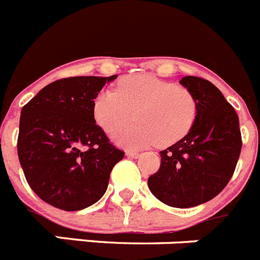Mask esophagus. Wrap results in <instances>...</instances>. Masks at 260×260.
<instances>
[{"mask_svg": "<svg viewBox=\"0 0 260 260\" xmlns=\"http://www.w3.org/2000/svg\"><path fill=\"white\" fill-rule=\"evenodd\" d=\"M126 155H127L128 157L137 158V157H139V155H141V153L138 152V151H126Z\"/></svg>", "mask_w": 260, "mask_h": 260, "instance_id": "34e87169", "label": "esophagus"}]
</instances>
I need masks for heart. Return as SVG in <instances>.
Here are the masks:
<instances>
[{
	"mask_svg": "<svg viewBox=\"0 0 260 260\" xmlns=\"http://www.w3.org/2000/svg\"><path fill=\"white\" fill-rule=\"evenodd\" d=\"M134 113L138 122L117 132L114 141L126 147H168L189 134L198 102L186 87L151 74L123 78L116 91H102L93 102V118L105 133L127 125Z\"/></svg>",
	"mask_w": 260,
	"mask_h": 260,
	"instance_id": "heart-1",
	"label": "heart"
}]
</instances>
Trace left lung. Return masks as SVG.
Here are the masks:
<instances>
[{
  "mask_svg": "<svg viewBox=\"0 0 260 260\" xmlns=\"http://www.w3.org/2000/svg\"><path fill=\"white\" fill-rule=\"evenodd\" d=\"M180 83L197 99L198 116L189 134L160 152L161 164L148 178V187L162 203L190 208L211 201L228 185L242 138L237 113L217 87L198 77H183Z\"/></svg>",
  "mask_w": 260,
  "mask_h": 260,
  "instance_id": "8db88e82",
  "label": "left lung"
}]
</instances>
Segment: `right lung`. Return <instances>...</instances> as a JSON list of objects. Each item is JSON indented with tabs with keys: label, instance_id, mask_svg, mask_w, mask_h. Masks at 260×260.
<instances>
[{
	"label": "right lung",
	"instance_id": "right-lung-1",
	"mask_svg": "<svg viewBox=\"0 0 260 260\" xmlns=\"http://www.w3.org/2000/svg\"><path fill=\"white\" fill-rule=\"evenodd\" d=\"M117 75L70 77L48 84L20 112L18 157L29 187L53 207L79 211L105 194L125 152L93 118V102Z\"/></svg>",
	"mask_w": 260,
	"mask_h": 260
}]
</instances>
